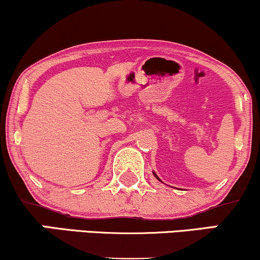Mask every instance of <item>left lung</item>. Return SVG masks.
I'll use <instances>...</instances> for the list:
<instances>
[{
  "label": "left lung",
  "mask_w": 260,
  "mask_h": 260,
  "mask_svg": "<svg viewBox=\"0 0 260 260\" xmlns=\"http://www.w3.org/2000/svg\"><path fill=\"white\" fill-rule=\"evenodd\" d=\"M154 176H155V177H156V178H157V179H158V177H157V176H156V174H155V173H154ZM158 180H160V179H158Z\"/></svg>",
  "instance_id": "left-lung-1"
}]
</instances>
